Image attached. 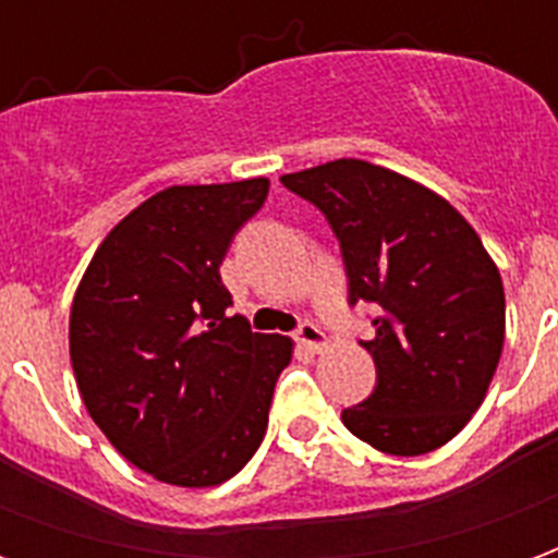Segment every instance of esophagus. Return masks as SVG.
Instances as JSON below:
<instances>
[{
  "label": "esophagus",
  "mask_w": 558,
  "mask_h": 558,
  "mask_svg": "<svg viewBox=\"0 0 558 558\" xmlns=\"http://www.w3.org/2000/svg\"><path fill=\"white\" fill-rule=\"evenodd\" d=\"M295 340L302 343L304 350H311V352H319L328 343L326 331H323L319 326H314V323H302L299 331H295Z\"/></svg>",
  "instance_id": "obj_1"
}]
</instances>
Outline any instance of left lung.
I'll return each mask as SVG.
<instances>
[{
  "mask_svg": "<svg viewBox=\"0 0 558 558\" xmlns=\"http://www.w3.org/2000/svg\"><path fill=\"white\" fill-rule=\"evenodd\" d=\"M338 235L350 304H374L376 388L343 410L352 436L398 457L442 448L490 388L505 343V290L478 232L448 199L367 160L280 175Z\"/></svg>",
  "mask_w": 558,
  "mask_h": 558,
  "instance_id": "obj_1",
  "label": "left lung"
}]
</instances>
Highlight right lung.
I'll return each instance as SVG.
<instances>
[{"instance_id":"obj_1","label":"right lung","mask_w":558,"mask_h":558,"mask_svg":"<svg viewBox=\"0 0 558 558\" xmlns=\"http://www.w3.org/2000/svg\"><path fill=\"white\" fill-rule=\"evenodd\" d=\"M268 179L172 184L116 223L71 304V364L92 421L128 463L215 487L254 457L292 340L227 316L220 263Z\"/></svg>"}]
</instances>
